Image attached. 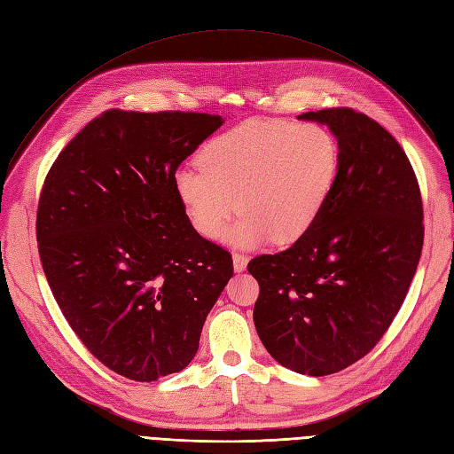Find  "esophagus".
<instances>
[{"mask_svg":"<svg viewBox=\"0 0 454 454\" xmlns=\"http://www.w3.org/2000/svg\"><path fill=\"white\" fill-rule=\"evenodd\" d=\"M232 267H234V272H244L246 267H247V257L242 255V254H234L232 255Z\"/></svg>","mask_w":454,"mask_h":454,"instance_id":"34e87169","label":"esophagus"}]
</instances>
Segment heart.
Listing matches in <instances>:
<instances>
[{
  "label": "heart",
  "instance_id": "b5f03b06",
  "mask_svg": "<svg viewBox=\"0 0 454 454\" xmlns=\"http://www.w3.org/2000/svg\"><path fill=\"white\" fill-rule=\"evenodd\" d=\"M199 161L175 173L176 197L199 234L215 239L239 208L225 232L231 246L294 244L331 200L340 145L319 123L252 120L208 140Z\"/></svg>",
  "mask_w": 454,
  "mask_h": 454
}]
</instances>
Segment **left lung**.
Here are the masks:
<instances>
[{"mask_svg": "<svg viewBox=\"0 0 454 454\" xmlns=\"http://www.w3.org/2000/svg\"><path fill=\"white\" fill-rule=\"evenodd\" d=\"M296 118L336 137L338 182L306 237L247 270L261 287L262 346L281 366L319 378L363 358L398 314L423 252V200L408 155L376 120L351 108Z\"/></svg>", "mask_w": 454, "mask_h": 454, "instance_id": "1", "label": "left lung"}]
</instances>
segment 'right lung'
Here are the masks:
<instances>
[{
	"label": "right lung",
	"mask_w": 454,
	"mask_h": 454,
	"mask_svg": "<svg viewBox=\"0 0 454 454\" xmlns=\"http://www.w3.org/2000/svg\"><path fill=\"white\" fill-rule=\"evenodd\" d=\"M199 113L106 111L61 150L37 210L43 270L74 334L135 381L192 363L232 276L193 229L175 173L223 126Z\"/></svg>",
	"instance_id": "1"
}]
</instances>
